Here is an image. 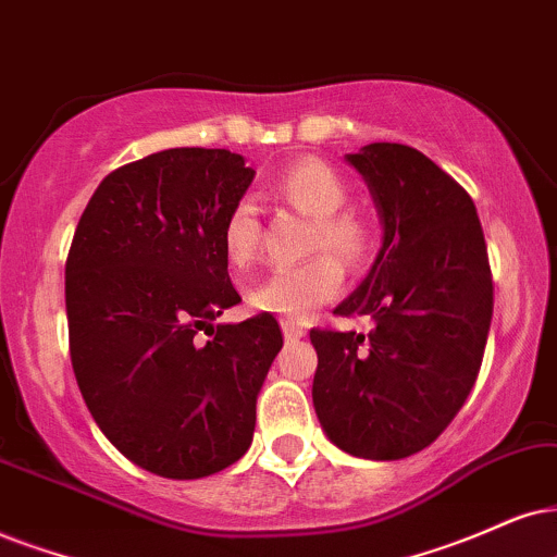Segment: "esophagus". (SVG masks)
<instances>
[{"label":"esophagus","instance_id":"34e87169","mask_svg":"<svg viewBox=\"0 0 557 557\" xmlns=\"http://www.w3.org/2000/svg\"><path fill=\"white\" fill-rule=\"evenodd\" d=\"M280 326H283V334H285V342H287V344L298 342V339H302V336H306V329L298 326V323L287 321V319H285L283 323H280Z\"/></svg>","mask_w":557,"mask_h":557}]
</instances>
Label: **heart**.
<instances>
[{
	"instance_id": "1",
	"label": "heart",
	"mask_w": 557,
	"mask_h": 557,
	"mask_svg": "<svg viewBox=\"0 0 557 557\" xmlns=\"http://www.w3.org/2000/svg\"><path fill=\"white\" fill-rule=\"evenodd\" d=\"M272 195L287 208L313 218L308 251L311 262L274 270L249 290L251 308L283 315L287 321H306L315 308L339 295L342 264L360 272L375 255V234L360 213L344 208L349 200L347 182L334 166L315 157H302L287 164L272 182ZM221 249L231 270L242 272L257 262L262 249V218L255 202L238 200L228 210L221 228ZM331 250L337 258L321 256Z\"/></svg>"
}]
</instances>
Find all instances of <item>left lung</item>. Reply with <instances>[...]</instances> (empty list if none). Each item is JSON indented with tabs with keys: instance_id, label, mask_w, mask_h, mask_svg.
Masks as SVG:
<instances>
[{
	"instance_id": "1",
	"label": "left lung",
	"mask_w": 557,
	"mask_h": 557,
	"mask_svg": "<svg viewBox=\"0 0 557 557\" xmlns=\"http://www.w3.org/2000/svg\"><path fill=\"white\" fill-rule=\"evenodd\" d=\"M383 221V249L334 315L368 334L311 329L313 406L344 453L400 460L457 417L483 362L494 280L473 197L424 153L370 144L349 153Z\"/></svg>"
}]
</instances>
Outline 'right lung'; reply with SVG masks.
<instances>
[{
  "instance_id": "add662e5",
  "label": "right lung",
  "mask_w": 557,
  "mask_h": 557,
  "mask_svg": "<svg viewBox=\"0 0 557 557\" xmlns=\"http://www.w3.org/2000/svg\"><path fill=\"white\" fill-rule=\"evenodd\" d=\"M251 180L226 149L131 161L95 189L66 257L84 404L131 462L174 481L213 475L249 449L257 393L283 349L272 313L213 326L242 302L221 228Z\"/></svg>"
}]
</instances>
